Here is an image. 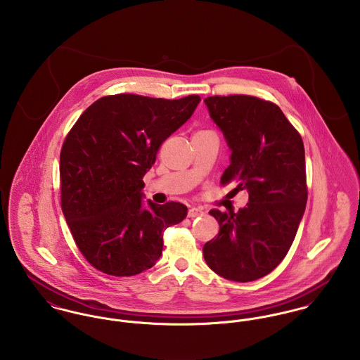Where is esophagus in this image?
Masks as SVG:
<instances>
[{"label":"esophagus","mask_w":360,"mask_h":360,"mask_svg":"<svg viewBox=\"0 0 360 360\" xmlns=\"http://www.w3.org/2000/svg\"><path fill=\"white\" fill-rule=\"evenodd\" d=\"M204 209H201V207H195V206H193V207H190L188 209V217H198V216H204Z\"/></svg>","instance_id":"1"}]
</instances>
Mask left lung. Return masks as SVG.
Instances as JSON below:
<instances>
[{"mask_svg": "<svg viewBox=\"0 0 360 360\" xmlns=\"http://www.w3.org/2000/svg\"><path fill=\"white\" fill-rule=\"evenodd\" d=\"M209 115L231 150L220 183H237L250 201L238 212L209 213L217 237L204 245L207 266L231 281H254L273 271L290 251L308 201L305 148L283 110L252 96L205 98Z\"/></svg>", "mask_w": 360, "mask_h": 360, "instance_id": "left-lung-1", "label": "left lung"}]
</instances>
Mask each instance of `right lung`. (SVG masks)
I'll return each mask as SVG.
<instances>
[{
  "instance_id": "1",
  "label": "right lung",
  "mask_w": 360,
  "mask_h": 360,
  "mask_svg": "<svg viewBox=\"0 0 360 360\" xmlns=\"http://www.w3.org/2000/svg\"><path fill=\"white\" fill-rule=\"evenodd\" d=\"M200 101L106 96L68 133L59 158L60 206L79 251L97 270L129 277L151 269L163 231L187 216L180 202L144 207L141 190L159 147Z\"/></svg>"
}]
</instances>
